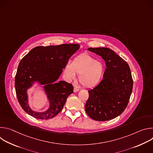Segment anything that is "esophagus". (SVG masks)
Listing matches in <instances>:
<instances>
[{
    "mask_svg": "<svg viewBox=\"0 0 153 153\" xmlns=\"http://www.w3.org/2000/svg\"><path fill=\"white\" fill-rule=\"evenodd\" d=\"M79 90L77 88H76V87H74V92H77Z\"/></svg>",
    "mask_w": 153,
    "mask_h": 153,
    "instance_id": "esophagus-1",
    "label": "esophagus"
}]
</instances>
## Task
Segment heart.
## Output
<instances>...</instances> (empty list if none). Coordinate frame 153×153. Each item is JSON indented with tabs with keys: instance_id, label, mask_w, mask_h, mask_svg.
<instances>
[{
	"instance_id": "1",
	"label": "heart",
	"mask_w": 153,
	"mask_h": 153,
	"mask_svg": "<svg viewBox=\"0 0 153 153\" xmlns=\"http://www.w3.org/2000/svg\"><path fill=\"white\" fill-rule=\"evenodd\" d=\"M103 65L91 56L83 54L76 57L72 63L68 62L65 72L69 79L79 74V80L85 87H92L99 83L103 76Z\"/></svg>"
}]
</instances>
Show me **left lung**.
<instances>
[{"label":"left lung","mask_w":153,"mask_h":153,"mask_svg":"<svg viewBox=\"0 0 153 153\" xmlns=\"http://www.w3.org/2000/svg\"><path fill=\"white\" fill-rule=\"evenodd\" d=\"M100 56L106 68L98 85L88 90L85 111L92 119L106 121L120 115L128 105L133 80L128 64L108 48H89Z\"/></svg>","instance_id":"left-lung-1"}]
</instances>
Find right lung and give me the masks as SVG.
Segmentation results:
<instances>
[{"mask_svg": "<svg viewBox=\"0 0 153 153\" xmlns=\"http://www.w3.org/2000/svg\"><path fill=\"white\" fill-rule=\"evenodd\" d=\"M79 48L78 44L40 46L33 48L22 59L15 76V89L17 100L27 114L47 120L61 111L68 97L73 93V86L58 79L71 56ZM34 81L45 85L44 88L51 105L46 112H34L28 105L26 90Z\"/></svg>", "mask_w": 153, "mask_h": 153, "instance_id": "obj_1", "label": "right lung"}]
</instances>
